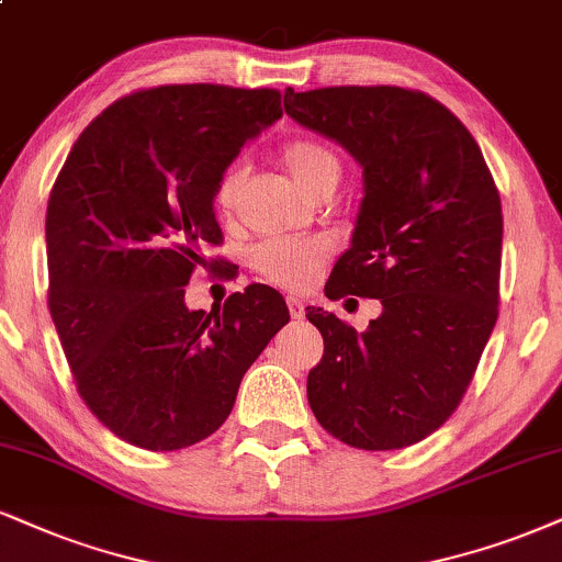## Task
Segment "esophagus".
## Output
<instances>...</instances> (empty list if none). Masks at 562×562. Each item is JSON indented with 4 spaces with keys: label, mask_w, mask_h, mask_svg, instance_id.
<instances>
[{
    "label": "esophagus",
    "mask_w": 562,
    "mask_h": 562,
    "mask_svg": "<svg viewBox=\"0 0 562 562\" xmlns=\"http://www.w3.org/2000/svg\"><path fill=\"white\" fill-rule=\"evenodd\" d=\"M286 304H289V313H292L294 321H302V317H304V302L296 300V296H286Z\"/></svg>",
    "instance_id": "esophagus-1"
}]
</instances>
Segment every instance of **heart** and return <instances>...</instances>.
<instances>
[{
    "mask_svg": "<svg viewBox=\"0 0 562 562\" xmlns=\"http://www.w3.org/2000/svg\"><path fill=\"white\" fill-rule=\"evenodd\" d=\"M281 158L300 187L315 195V190L330 179L341 175V161L328 145L310 137H296V140L283 143ZM241 184L239 166H228L216 184V207L221 213H228L234 207ZM330 239L323 234L313 237H273L262 239L252 247L249 262L258 270L262 279L283 289H307L313 286L317 273H321L325 260L330 255Z\"/></svg>",
    "mask_w": 562,
    "mask_h": 562,
    "instance_id": "b5f03b06",
    "label": "heart"
}]
</instances>
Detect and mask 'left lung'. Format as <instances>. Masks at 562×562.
<instances>
[{
    "mask_svg": "<svg viewBox=\"0 0 562 562\" xmlns=\"http://www.w3.org/2000/svg\"><path fill=\"white\" fill-rule=\"evenodd\" d=\"M283 109L362 166L351 247L325 296L383 304L362 334L307 307L325 346L307 375L310 408L351 448L414 446L459 408L495 328L501 192L472 133L422 90L289 88Z\"/></svg>",
    "mask_w": 562,
    "mask_h": 562,
    "instance_id": "left-lung-1",
    "label": "left lung"
}]
</instances>
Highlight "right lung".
<instances>
[{
  "label": "right lung",
  "mask_w": 562,
  "mask_h": 562,
  "mask_svg": "<svg viewBox=\"0 0 562 562\" xmlns=\"http://www.w3.org/2000/svg\"><path fill=\"white\" fill-rule=\"evenodd\" d=\"M281 114L273 88L135 90L82 130L52 187L48 313L80 398L130 446L179 450L216 432L289 323L262 283L211 313L184 304L203 249L224 241L221 175Z\"/></svg>",
  "instance_id": "1"
}]
</instances>
